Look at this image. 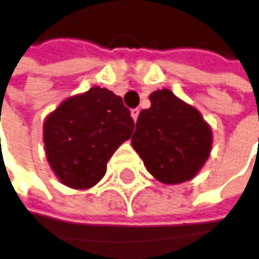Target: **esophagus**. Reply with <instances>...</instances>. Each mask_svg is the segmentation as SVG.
I'll return each instance as SVG.
<instances>
[{
	"mask_svg": "<svg viewBox=\"0 0 259 259\" xmlns=\"http://www.w3.org/2000/svg\"><path fill=\"white\" fill-rule=\"evenodd\" d=\"M130 115H132V118L136 121V120H138V115H139V109H138V108L132 109V111H130Z\"/></svg>",
	"mask_w": 259,
	"mask_h": 259,
	"instance_id": "esophagus-1",
	"label": "esophagus"
}]
</instances>
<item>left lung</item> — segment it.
Listing matches in <instances>:
<instances>
[{"instance_id": "8db88e82", "label": "left lung", "mask_w": 259, "mask_h": 259, "mask_svg": "<svg viewBox=\"0 0 259 259\" xmlns=\"http://www.w3.org/2000/svg\"><path fill=\"white\" fill-rule=\"evenodd\" d=\"M151 106L142 109L132 145L147 170L163 184L190 181L209 158L212 130L194 106L169 89L150 95Z\"/></svg>"}]
</instances>
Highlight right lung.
I'll use <instances>...</instances> for the list:
<instances>
[{
    "label": "right lung",
    "mask_w": 259,
    "mask_h": 259,
    "mask_svg": "<svg viewBox=\"0 0 259 259\" xmlns=\"http://www.w3.org/2000/svg\"><path fill=\"white\" fill-rule=\"evenodd\" d=\"M133 127L120 96L92 87L65 99L44 120L47 161L66 187L92 188L104 178L108 160L132 136Z\"/></svg>",
    "instance_id": "right-lung-1"
}]
</instances>
